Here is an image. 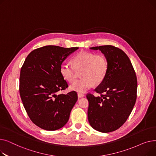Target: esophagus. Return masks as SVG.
Masks as SVG:
<instances>
[{
    "label": "esophagus",
    "mask_w": 156,
    "mask_h": 156,
    "mask_svg": "<svg viewBox=\"0 0 156 156\" xmlns=\"http://www.w3.org/2000/svg\"><path fill=\"white\" fill-rule=\"evenodd\" d=\"M84 96H85V95L83 94H80V93H78V98H82V97H83Z\"/></svg>",
    "instance_id": "esophagus-1"
}]
</instances>
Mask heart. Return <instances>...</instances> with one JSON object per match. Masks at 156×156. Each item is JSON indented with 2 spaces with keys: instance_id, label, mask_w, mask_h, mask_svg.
<instances>
[{
  "instance_id": "obj_1",
  "label": "heart",
  "mask_w": 156,
  "mask_h": 156,
  "mask_svg": "<svg viewBox=\"0 0 156 156\" xmlns=\"http://www.w3.org/2000/svg\"><path fill=\"white\" fill-rule=\"evenodd\" d=\"M73 66L63 62L60 66L62 78L69 82H73L76 78L77 72L81 73V80L73 83L71 90L84 93L91 88L94 83L99 84L105 78L108 70V62L103 54L81 51L72 59Z\"/></svg>"
}]
</instances>
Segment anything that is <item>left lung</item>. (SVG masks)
<instances>
[{
  "mask_svg": "<svg viewBox=\"0 0 156 156\" xmlns=\"http://www.w3.org/2000/svg\"><path fill=\"white\" fill-rule=\"evenodd\" d=\"M99 50L108 62V70L95 92L88 94V119L97 131L108 133L120 128L132 112L136 99L137 80L135 70L127 55L112 45L91 47ZM105 93V94H102Z\"/></svg>",
  "mask_w": 156,
  "mask_h": 156,
  "instance_id": "obj_1",
  "label": "left lung"
}]
</instances>
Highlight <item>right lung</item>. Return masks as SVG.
I'll return each instance as SVG.
<instances>
[{
  "label": "right lung",
  "mask_w": 156,
  "mask_h": 156,
  "mask_svg": "<svg viewBox=\"0 0 156 156\" xmlns=\"http://www.w3.org/2000/svg\"><path fill=\"white\" fill-rule=\"evenodd\" d=\"M78 47L47 45L31 51L21 69L20 94L31 121L40 128L63 127L78 100L76 92L57 95L68 87L60 73L63 61Z\"/></svg>",
  "instance_id": "add662e5"
}]
</instances>
